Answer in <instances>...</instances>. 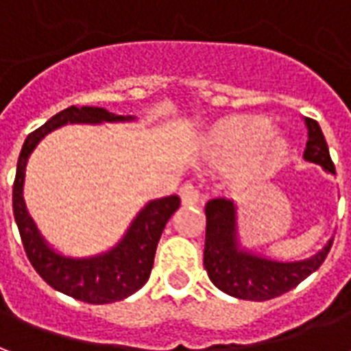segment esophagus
Returning <instances> with one entry per match:
<instances>
[{"label":"esophagus","instance_id":"34e87169","mask_svg":"<svg viewBox=\"0 0 351 351\" xmlns=\"http://www.w3.org/2000/svg\"><path fill=\"white\" fill-rule=\"evenodd\" d=\"M180 199L184 205H195L199 203V190L193 184H184L180 188Z\"/></svg>","mask_w":351,"mask_h":351}]
</instances>
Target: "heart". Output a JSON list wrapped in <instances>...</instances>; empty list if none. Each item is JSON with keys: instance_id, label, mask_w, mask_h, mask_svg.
<instances>
[{"instance_id": "1", "label": "heart", "mask_w": 351, "mask_h": 351, "mask_svg": "<svg viewBox=\"0 0 351 351\" xmlns=\"http://www.w3.org/2000/svg\"><path fill=\"white\" fill-rule=\"evenodd\" d=\"M271 122L261 116H229L206 135V146L214 160L223 165L244 161L243 180L256 182L278 165L286 143L271 135Z\"/></svg>"}]
</instances>
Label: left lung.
I'll list each match as a JSON object with an SVG mask.
<instances>
[{
	"mask_svg": "<svg viewBox=\"0 0 351 351\" xmlns=\"http://www.w3.org/2000/svg\"><path fill=\"white\" fill-rule=\"evenodd\" d=\"M308 141L304 148V160L322 165L335 173V163L329 156L322 128L316 120L306 118ZM205 263L206 274L214 286L223 293L244 301H269L287 293L302 280L317 271L331 250L332 239L322 252L304 261L278 263L258 258L237 248L235 241V205L226 197L210 199L205 206Z\"/></svg>",
	"mask_w": 351,
	"mask_h": 351,
	"instance_id": "8db88e82",
	"label": "left lung"
}]
</instances>
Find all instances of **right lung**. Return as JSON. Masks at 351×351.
I'll list each match as a JSON object with an SVG mask.
<instances>
[{"mask_svg": "<svg viewBox=\"0 0 351 351\" xmlns=\"http://www.w3.org/2000/svg\"><path fill=\"white\" fill-rule=\"evenodd\" d=\"M131 118V116H128ZM123 116L112 114L99 107H69L52 116L49 122L32 131L24 141L16 163V176L12 184V213L19 226L22 246L29 263L34 265L37 274L50 287L73 299L90 302V304H105V302L122 301L145 286L150 278L154 256L160 243V237L169 218L178 210L180 199L176 195L156 199L141 210L135 221L131 223L128 235L114 250L105 256L92 259H69L62 258L50 250L43 243L37 233L34 221L22 199V184H24V169L27 156L32 154L37 143L47 133L56 130L64 123L73 122H116L128 120Z\"/></svg>", "mask_w": 351, "mask_h": 351, "instance_id": "1", "label": "right lung"}]
</instances>
